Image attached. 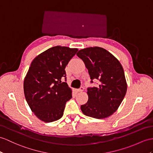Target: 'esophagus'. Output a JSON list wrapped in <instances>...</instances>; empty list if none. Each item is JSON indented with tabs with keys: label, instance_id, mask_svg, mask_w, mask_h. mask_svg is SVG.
<instances>
[{
	"label": "esophagus",
	"instance_id": "34e87169",
	"mask_svg": "<svg viewBox=\"0 0 153 153\" xmlns=\"http://www.w3.org/2000/svg\"><path fill=\"white\" fill-rule=\"evenodd\" d=\"M84 91V88L83 87H81L80 89H77V91L78 92H82Z\"/></svg>",
	"mask_w": 153,
	"mask_h": 153
}]
</instances>
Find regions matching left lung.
<instances>
[{"mask_svg":"<svg viewBox=\"0 0 153 153\" xmlns=\"http://www.w3.org/2000/svg\"><path fill=\"white\" fill-rule=\"evenodd\" d=\"M76 55L82 59L91 82L97 79V87L88 88V102L81 105L82 113L89 117L104 119L116 111L123 100L126 83L123 68L110 52L99 47L80 50Z\"/></svg>","mask_w":153,"mask_h":153,"instance_id":"obj_1","label":"left lung"}]
</instances>
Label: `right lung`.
<instances>
[{
    "label": "right lung",
    "instance_id": "obj_1",
    "mask_svg": "<svg viewBox=\"0 0 153 153\" xmlns=\"http://www.w3.org/2000/svg\"><path fill=\"white\" fill-rule=\"evenodd\" d=\"M79 49L56 46L33 59L24 79L25 99L32 112L39 120L51 123L59 120L65 104L72 97V90L66 82L65 68Z\"/></svg>",
    "mask_w": 153,
    "mask_h": 153
}]
</instances>
